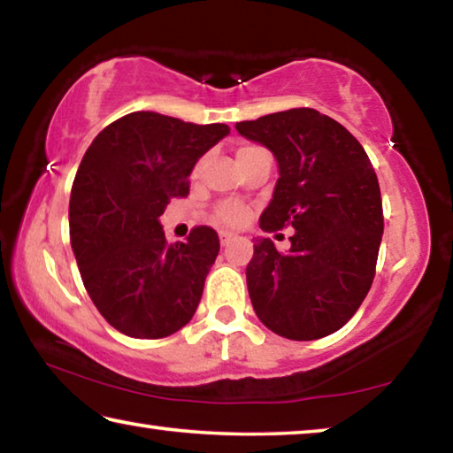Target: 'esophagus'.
Here are the masks:
<instances>
[{
    "instance_id": "obj_1",
    "label": "esophagus",
    "mask_w": 453,
    "mask_h": 453,
    "mask_svg": "<svg viewBox=\"0 0 453 453\" xmlns=\"http://www.w3.org/2000/svg\"><path fill=\"white\" fill-rule=\"evenodd\" d=\"M234 240V234H229V232H219V243L221 245H227L229 242Z\"/></svg>"
}]
</instances>
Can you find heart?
Returning <instances> with one entry per match:
<instances>
[{"label":"heart","instance_id":"b5f03b06","mask_svg":"<svg viewBox=\"0 0 453 453\" xmlns=\"http://www.w3.org/2000/svg\"><path fill=\"white\" fill-rule=\"evenodd\" d=\"M254 150H257L256 145H243V148L237 150V156H243V153L254 151ZM199 170H202V164L197 165L196 172ZM248 218H250V210L245 208L243 203H237V202H224L221 205H218L216 210V219L221 226H227V227H240L245 224V219Z\"/></svg>","mask_w":453,"mask_h":453}]
</instances>
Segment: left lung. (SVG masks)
<instances>
[{
  "label": "left lung",
  "instance_id": "1",
  "mask_svg": "<svg viewBox=\"0 0 453 453\" xmlns=\"http://www.w3.org/2000/svg\"><path fill=\"white\" fill-rule=\"evenodd\" d=\"M245 140L273 153L280 178L259 218L264 232L294 227L288 254L254 243L250 300L288 340H319L354 316L372 288L383 234L378 175L354 135L310 107L240 121Z\"/></svg>",
  "mask_w": 453,
  "mask_h": 453
}]
</instances>
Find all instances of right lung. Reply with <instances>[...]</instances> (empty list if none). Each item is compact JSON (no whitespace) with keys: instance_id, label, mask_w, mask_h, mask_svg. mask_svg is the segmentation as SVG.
<instances>
[{"instance_id":"right-lung-1","label":"right lung","mask_w":453,"mask_h":453,"mask_svg":"<svg viewBox=\"0 0 453 453\" xmlns=\"http://www.w3.org/2000/svg\"><path fill=\"white\" fill-rule=\"evenodd\" d=\"M227 134L226 124L134 111L83 156L70 197L72 250L91 302L118 332L157 340L194 318L219 237L199 226L167 243L159 216L188 196L197 159Z\"/></svg>"}]
</instances>
